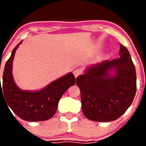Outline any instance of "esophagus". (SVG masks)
<instances>
[{"label":"esophagus","mask_w":146,"mask_h":146,"mask_svg":"<svg viewBox=\"0 0 146 146\" xmlns=\"http://www.w3.org/2000/svg\"><path fill=\"white\" fill-rule=\"evenodd\" d=\"M81 74H82V71H81L80 70H79V69H76V70H74V76L75 77H77L78 76H79V75H80Z\"/></svg>","instance_id":"1"}]
</instances>
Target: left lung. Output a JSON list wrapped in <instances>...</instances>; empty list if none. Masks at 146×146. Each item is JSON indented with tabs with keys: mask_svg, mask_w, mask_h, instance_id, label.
<instances>
[{
	"mask_svg": "<svg viewBox=\"0 0 146 146\" xmlns=\"http://www.w3.org/2000/svg\"><path fill=\"white\" fill-rule=\"evenodd\" d=\"M119 58L92 65L76 78L84 115L94 121L109 122L122 116L136 92V74L126 47L120 44ZM114 68L115 74L108 72Z\"/></svg>",
	"mask_w": 146,
	"mask_h": 146,
	"instance_id": "8db88e82",
	"label": "left lung"
}]
</instances>
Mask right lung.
<instances>
[{"label": "right lung", "instance_id": "1", "mask_svg": "<svg viewBox=\"0 0 146 146\" xmlns=\"http://www.w3.org/2000/svg\"><path fill=\"white\" fill-rule=\"evenodd\" d=\"M21 43V42L13 49L11 57L6 62L3 74L2 86L0 82V94L2 92L9 107L21 119L27 121L48 120L55 113L63 94L75 84V77L70 72L38 92L20 89L13 78L12 66L15 50Z\"/></svg>", "mask_w": 146, "mask_h": 146}]
</instances>
